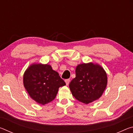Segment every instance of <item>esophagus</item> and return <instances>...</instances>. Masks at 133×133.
Wrapping results in <instances>:
<instances>
[{"instance_id":"1","label":"esophagus","mask_w":133,"mask_h":133,"mask_svg":"<svg viewBox=\"0 0 133 133\" xmlns=\"http://www.w3.org/2000/svg\"><path fill=\"white\" fill-rule=\"evenodd\" d=\"M65 82H66V85H69V83H70V79L65 80Z\"/></svg>"}]
</instances>
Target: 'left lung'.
I'll return each mask as SVG.
<instances>
[{
	"label": "left lung",
	"instance_id": "obj_1",
	"mask_svg": "<svg viewBox=\"0 0 133 133\" xmlns=\"http://www.w3.org/2000/svg\"><path fill=\"white\" fill-rule=\"evenodd\" d=\"M107 84V76L104 69L90 62L77 65L76 77L69 84L73 96L79 102L89 104L102 96Z\"/></svg>",
	"mask_w": 133,
	"mask_h": 133
}]
</instances>
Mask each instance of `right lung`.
I'll return each mask as SVG.
<instances>
[{
    "instance_id": "1",
    "label": "right lung",
    "mask_w": 133,
    "mask_h": 133,
    "mask_svg": "<svg viewBox=\"0 0 133 133\" xmlns=\"http://www.w3.org/2000/svg\"><path fill=\"white\" fill-rule=\"evenodd\" d=\"M23 85L33 100L44 105L55 98L59 87L66 83L50 65L33 63L24 72Z\"/></svg>"
}]
</instances>
